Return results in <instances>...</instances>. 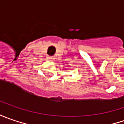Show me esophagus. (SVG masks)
Instances as JSON below:
<instances>
[{
    "mask_svg": "<svg viewBox=\"0 0 124 124\" xmlns=\"http://www.w3.org/2000/svg\"><path fill=\"white\" fill-rule=\"evenodd\" d=\"M47 59H49L50 61H53V60L54 59V56H47Z\"/></svg>",
    "mask_w": 124,
    "mask_h": 124,
    "instance_id": "esophagus-1",
    "label": "esophagus"
}]
</instances>
